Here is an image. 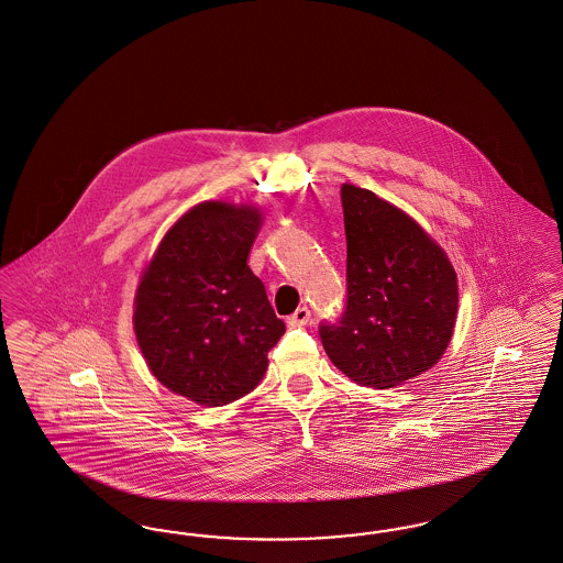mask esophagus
<instances>
[{
  "instance_id": "esophagus-1",
  "label": "esophagus",
  "mask_w": 563,
  "mask_h": 563,
  "mask_svg": "<svg viewBox=\"0 0 563 563\" xmlns=\"http://www.w3.org/2000/svg\"><path fill=\"white\" fill-rule=\"evenodd\" d=\"M311 311L303 306V308H297V310L292 311L291 316L287 318V322L291 324V327H306L308 322H310Z\"/></svg>"
}]
</instances>
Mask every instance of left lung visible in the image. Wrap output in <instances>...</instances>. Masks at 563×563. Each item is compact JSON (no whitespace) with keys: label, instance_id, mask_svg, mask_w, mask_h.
Segmentation results:
<instances>
[{"label":"left lung","instance_id":"8db88e82","mask_svg":"<svg viewBox=\"0 0 563 563\" xmlns=\"http://www.w3.org/2000/svg\"><path fill=\"white\" fill-rule=\"evenodd\" d=\"M347 303L320 322L330 362L362 387L390 388L434 366L453 334L457 276L408 213L368 189H341Z\"/></svg>","mask_w":563,"mask_h":563}]
</instances>
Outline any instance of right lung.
Returning <instances> with one entry per match:
<instances>
[{
    "instance_id": "add662e5",
    "label": "right lung",
    "mask_w": 563,
    "mask_h": 563,
    "mask_svg": "<svg viewBox=\"0 0 563 563\" xmlns=\"http://www.w3.org/2000/svg\"><path fill=\"white\" fill-rule=\"evenodd\" d=\"M260 224L247 206H195L166 233L136 289V343L147 366L195 404L218 408L247 395L285 334L247 266Z\"/></svg>"
}]
</instances>
